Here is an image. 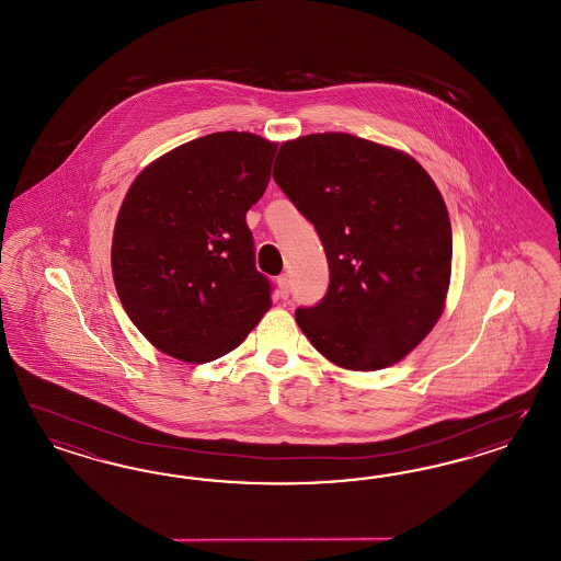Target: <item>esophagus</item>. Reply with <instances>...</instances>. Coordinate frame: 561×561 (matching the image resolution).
Listing matches in <instances>:
<instances>
[{"instance_id":"esophagus-1","label":"esophagus","mask_w":561,"mask_h":561,"mask_svg":"<svg viewBox=\"0 0 561 561\" xmlns=\"http://www.w3.org/2000/svg\"><path fill=\"white\" fill-rule=\"evenodd\" d=\"M276 285H278V293H280V297L283 299H287L289 297L290 290V280L287 274H283V276H278V280H276Z\"/></svg>"}]
</instances>
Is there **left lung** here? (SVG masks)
Returning a JSON list of instances; mask_svg holds the SVG:
<instances>
[{
    "instance_id": "1",
    "label": "left lung",
    "mask_w": 561,
    "mask_h": 561,
    "mask_svg": "<svg viewBox=\"0 0 561 561\" xmlns=\"http://www.w3.org/2000/svg\"><path fill=\"white\" fill-rule=\"evenodd\" d=\"M272 178L324 243L330 287L295 320L348 371L402 362L434 330L453 274V227L430 173L392 146L353 134L280 145Z\"/></svg>"
}]
</instances>
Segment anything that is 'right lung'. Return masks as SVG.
Listing matches in <instances>:
<instances>
[{"mask_svg":"<svg viewBox=\"0 0 561 561\" xmlns=\"http://www.w3.org/2000/svg\"><path fill=\"white\" fill-rule=\"evenodd\" d=\"M276 148L250 131H217L164 152L131 181L113 229V283L129 320L164 355L215 362L271 309L245 213L271 181Z\"/></svg>","mask_w":561,"mask_h":561,"instance_id":"obj_1","label":"right lung"}]
</instances>
